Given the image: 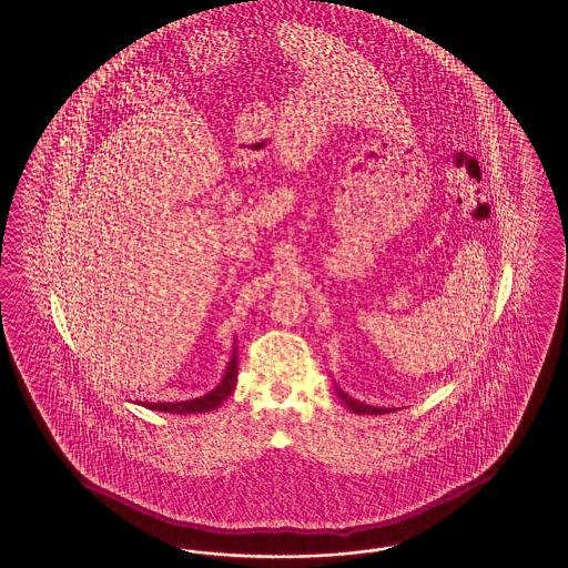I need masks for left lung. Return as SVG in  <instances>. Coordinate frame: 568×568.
Instances as JSON below:
<instances>
[{
  "label": "left lung",
  "instance_id": "1",
  "mask_svg": "<svg viewBox=\"0 0 568 568\" xmlns=\"http://www.w3.org/2000/svg\"><path fill=\"white\" fill-rule=\"evenodd\" d=\"M337 389V396H339V399L344 402L345 406L352 410V413L356 414H387V413H394L392 408H375V406H368V404H362V402H358V399H354V397L347 396L345 392H342L339 387H335Z\"/></svg>",
  "mask_w": 568,
  "mask_h": 568
}]
</instances>
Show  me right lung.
<instances>
[{
  "mask_svg": "<svg viewBox=\"0 0 568 568\" xmlns=\"http://www.w3.org/2000/svg\"><path fill=\"white\" fill-rule=\"evenodd\" d=\"M237 385V347H233V356L229 361V366L224 371V377L210 394L202 397H195V399H187V402H143L145 408L150 410H158V413H171V414H197V413H210V410H216L221 404H223L226 397L233 394ZM141 404V402H139Z\"/></svg>",
  "mask_w": 568,
  "mask_h": 568,
  "instance_id": "obj_1",
  "label": "right lung"
}]
</instances>
